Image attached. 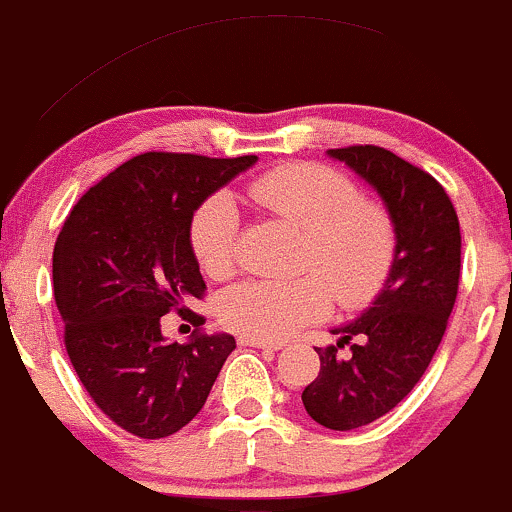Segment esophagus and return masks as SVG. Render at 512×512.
<instances>
[{
  "label": "esophagus",
  "mask_w": 512,
  "mask_h": 512,
  "mask_svg": "<svg viewBox=\"0 0 512 512\" xmlns=\"http://www.w3.org/2000/svg\"><path fill=\"white\" fill-rule=\"evenodd\" d=\"M241 345L249 347H258V350H281L283 342H273V340H261V337H241Z\"/></svg>",
  "instance_id": "34e87169"
}]
</instances>
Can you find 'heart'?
Instances as JSON below:
<instances>
[{
    "mask_svg": "<svg viewBox=\"0 0 512 512\" xmlns=\"http://www.w3.org/2000/svg\"><path fill=\"white\" fill-rule=\"evenodd\" d=\"M263 212L305 231L303 268L286 281H244L219 300V318L234 333L286 340L325 318L330 293L342 308L372 303L397 261V221L382 202L362 197L350 177L318 162H286L246 187ZM189 244L202 271L226 278L239 263V212L226 194H212L194 212Z\"/></svg>",
    "mask_w": 512,
    "mask_h": 512,
    "instance_id": "obj_1",
    "label": "heart"
}]
</instances>
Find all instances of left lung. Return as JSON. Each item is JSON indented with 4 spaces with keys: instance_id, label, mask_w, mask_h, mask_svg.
<instances>
[{
    "instance_id": "left-lung-1",
    "label": "left lung",
    "mask_w": 512,
    "mask_h": 512,
    "mask_svg": "<svg viewBox=\"0 0 512 512\" xmlns=\"http://www.w3.org/2000/svg\"><path fill=\"white\" fill-rule=\"evenodd\" d=\"M377 189L397 221V261L382 293L352 323L335 328L337 346L315 347L320 372L303 389L310 419L352 431L392 412L429 367L449 325L461 276V229L446 189L429 172L377 145L328 150Z\"/></svg>"
}]
</instances>
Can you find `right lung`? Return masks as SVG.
Instances as JSON below:
<instances>
[{
  "label": "right lung",
  "mask_w": 512,
  "mask_h": 512,
  "mask_svg": "<svg viewBox=\"0 0 512 512\" xmlns=\"http://www.w3.org/2000/svg\"><path fill=\"white\" fill-rule=\"evenodd\" d=\"M256 160L145 152L93 184L63 221L54 298L66 352L96 407L133 436L187 426L234 352L226 333L170 342L160 323L207 291L189 244L194 212Z\"/></svg>",
  "instance_id": "obj_1"
}]
</instances>
